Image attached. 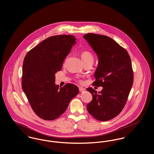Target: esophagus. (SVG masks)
<instances>
[{
    "mask_svg": "<svg viewBox=\"0 0 154 154\" xmlns=\"http://www.w3.org/2000/svg\"><path fill=\"white\" fill-rule=\"evenodd\" d=\"M79 91H80V92H82L85 91V89L82 88V87H80V88H79Z\"/></svg>",
    "mask_w": 154,
    "mask_h": 154,
    "instance_id": "obj_1",
    "label": "esophagus"
}]
</instances>
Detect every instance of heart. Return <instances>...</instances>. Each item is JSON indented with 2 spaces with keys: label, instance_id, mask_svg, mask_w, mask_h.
<instances>
[{
  "label": "heart",
  "instance_id": "obj_1",
  "mask_svg": "<svg viewBox=\"0 0 154 154\" xmlns=\"http://www.w3.org/2000/svg\"><path fill=\"white\" fill-rule=\"evenodd\" d=\"M81 57L84 63L90 62H93L94 57L91 52L89 51H83L81 52Z\"/></svg>",
  "mask_w": 154,
  "mask_h": 154
}]
</instances>
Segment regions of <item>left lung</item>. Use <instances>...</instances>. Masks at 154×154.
Wrapping results in <instances>:
<instances>
[{
	"mask_svg": "<svg viewBox=\"0 0 154 154\" xmlns=\"http://www.w3.org/2000/svg\"><path fill=\"white\" fill-rule=\"evenodd\" d=\"M84 38L98 58V65L93 85L102 87L97 92L91 87L87 90L92 95L87 104L89 113L96 119L106 121L121 112L127 101L133 82L131 59L127 51L112 38L88 33Z\"/></svg>",
	"mask_w": 154,
	"mask_h": 154,
	"instance_id": "left-lung-1",
	"label": "left lung"
}]
</instances>
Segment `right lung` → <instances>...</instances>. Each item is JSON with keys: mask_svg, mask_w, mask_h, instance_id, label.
I'll use <instances>...</instances> for the list:
<instances>
[{"mask_svg": "<svg viewBox=\"0 0 154 154\" xmlns=\"http://www.w3.org/2000/svg\"><path fill=\"white\" fill-rule=\"evenodd\" d=\"M75 43L72 35L50 37L30 50L24 58L22 89L33 111L44 120L60 116L79 92L74 84L59 88L55 82V74L61 70L64 59Z\"/></svg>", "mask_w": 154, "mask_h": 154, "instance_id": "add662e5", "label": "right lung"}]
</instances>
